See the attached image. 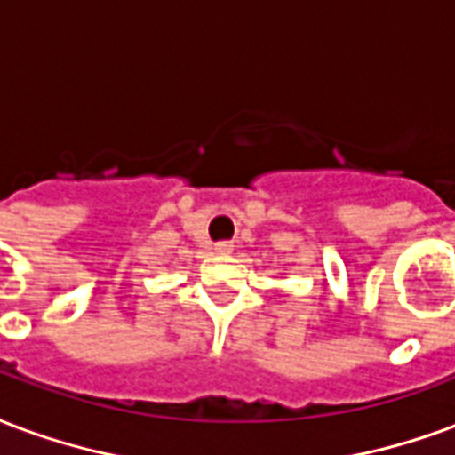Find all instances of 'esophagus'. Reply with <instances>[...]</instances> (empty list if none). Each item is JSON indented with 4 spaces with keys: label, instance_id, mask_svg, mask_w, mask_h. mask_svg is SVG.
Instances as JSON below:
<instances>
[{
    "label": "esophagus",
    "instance_id": "obj_1",
    "mask_svg": "<svg viewBox=\"0 0 455 455\" xmlns=\"http://www.w3.org/2000/svg\"><path fill=\"white\" fill-rule=\"evenodd\" d=\"M214 251H217L219 255H228L234 251V243H231V241H219V243L214 245Z\"/></svg>",
    "mask_w": 455,
    "mask_h": 455
}]
</instances>
